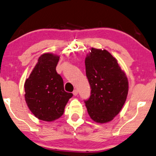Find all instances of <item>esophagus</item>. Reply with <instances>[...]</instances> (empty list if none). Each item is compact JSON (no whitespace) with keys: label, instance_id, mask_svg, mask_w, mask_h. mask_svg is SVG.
Segmentation results:
<instances>
[{"label":"esophagus","instance_id":"obj_1","mask_svg":"<svg viewBox=\"0 0 156 156\" xmlns=\"http://www.w3.org/2000/svg\"><path fill=\"white\" fill-rule=\"evenodd\" d=\"M73 94L74 96H76L78 94V91L76 90H74V91H73Z\"/></svg>","mask_w":156,"mask_h":156}]
</instances>
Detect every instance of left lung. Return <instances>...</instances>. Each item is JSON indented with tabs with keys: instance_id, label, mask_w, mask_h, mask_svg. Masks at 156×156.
Listing matches in <instances>:
<instances>
[{
	"instance_id": "1",
	"label": "left lung",
	"mask_w": 156,
	"mask_h": 156,
	"mask_svg": "<svg viewBox=\"0 0 156 156\" xmlns=\"http://www.w3.org/2000/svg\"><path fill=\"white\" fill-rule=\"evenodd\" d=\"M91 95L84 100L90 118L110 122L120 112L128 93V80L118 61L107 50L91 48L85 58Z\"/></svg>"
}]
</instances>
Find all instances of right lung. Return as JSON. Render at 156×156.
<instances>
[{"mask_svg":"<svg viewBox=\"0 0 156 156\" xmlns=\"http://www.w3.org/2000/svg\"><path fill=\"white\" fill-rule=\"evenodd\" d=\"M58 60L59 56L52 54H42L24 84L29 110L38 119L47 122L59 118L73 96L64 91L63 80L56 72Z\"/></svg>","mask_w":156,"mask_h":156,"instance_id":"add662e5","label":"right lung"}]
</instances>
